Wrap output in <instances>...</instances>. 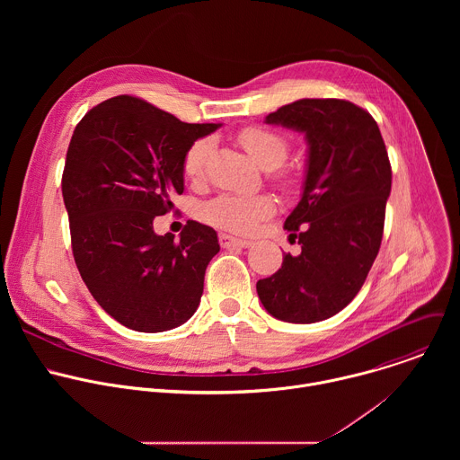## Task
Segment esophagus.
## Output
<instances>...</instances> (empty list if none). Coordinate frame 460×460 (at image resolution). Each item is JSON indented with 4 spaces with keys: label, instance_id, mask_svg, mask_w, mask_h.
Here are the masks:
<instances>
[{
    "label": "esophagus",
    "instance_id": "esophagus-1",
    "mask_svg": "<svg viewBox=\"0 0 460 460\" xmlns=\"http://www.w3.org/2000/svg\"><path fill=\"white\" fill-rule=\"evenodd\" d=\"M220 245L222 247H226V249H229V247H240V249H245V247H249L251 245V242L249 240H242V238H236V236H231V234H227V233H220Z\"/></svg>",
    "mask_w": 460,
    "mask_h": 460
}]
</instances>
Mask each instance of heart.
<instances>
[{
    "instance_id": "heart-1",
    "label": "heart",
    "mask_w": 460,
    "mask_h": 460,
    "mask_svg": "<svg viewBox=\"0 0 460 460\" xmlns=\"http://www.w3.org/2000/svg\"><path fill=\"white\" fill-rule=\"evenodd\" d=\"M238 142L249 153V156L264 169L280 167L289 155V142L280 133H275L266 127H247L238 135ZM211 151V142L200 138L192 142L181 162L183 174L189 180H200L206 171L208 156ZM275 200L268 194L254 196H236V194H220L215 200L208 202L202 208V218L226 231L249 234L261 222L273 217Z\"/></svg>"
}]
</instances>
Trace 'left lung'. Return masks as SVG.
<instances>
[{
	"mask_svg": "<svg viewBox=\"0 0 460 460\" xmlns=\"http://www.w3.org/2000/svg\"><path fill=\"white\" fill-rule=\"evenodd\" d=\"M266 123L305 135L307 167L298 206L284 229L302 252L256 282L268 313L293 323L342 311L360 291L378 254L391 165L373 116L337 98H304L266 116Z\"/></svg>",
	"mask_w": 460,
	"mask_h": 460,
	"instance_id": "8db88e82",
	"label": "left lung"
}]
</instances>
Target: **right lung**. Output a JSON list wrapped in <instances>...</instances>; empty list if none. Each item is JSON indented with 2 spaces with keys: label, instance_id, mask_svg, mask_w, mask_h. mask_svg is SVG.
<instances>
[{
  "label": "right lung",
  "instance_id": "1",
  "mask_svg": "<svg viewBox=\"0 0 460 460\" xmlns=\"http://www.w3.org/2000/svg\"><path fill=\"white\" fill-rule=\"evenodd\" d=\"M220 123H185L121 94L76 125L61 176L73 254L94 300L121 325L160 333L187 322L220 251L217 231L189 220L156 234L153 220L183 192V155Z\"/></svg>",
  "mask_w": 460,
  "mask_h": 460
}]
</instances>
